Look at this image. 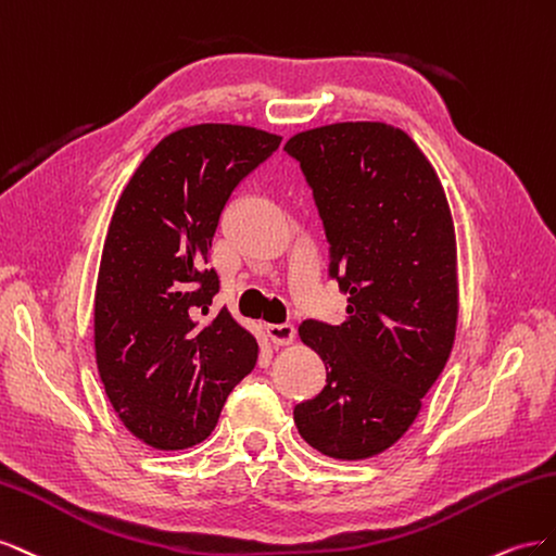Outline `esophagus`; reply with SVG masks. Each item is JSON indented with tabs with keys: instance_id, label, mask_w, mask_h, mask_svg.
<instances>
[{
	"instance_id": "34e87169",
	"label": "esophagus",
	"mask_w": 556,
	"mask_h": 556,
	"mask_svg": "<svg viewBox=\"0 0 556 556\" xmlns=\"http://www.w3.org/2000/svg\"><path fill=\"white\" fill-rule=\"evenodd\" d=\"M265 330H267V338L273 340V344H277V346H287L295 338V328L291 324H273Z\"/></svg>"
}]
</instances>
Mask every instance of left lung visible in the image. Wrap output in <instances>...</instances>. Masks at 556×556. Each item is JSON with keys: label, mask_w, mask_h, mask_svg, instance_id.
Returning a JSON list of instances; mask_svg holds the SVG:
<instances>
[{"label": "left lung", "mask_w": 556, "mask_h": 556, "mask_svg": "<svg viewBox=\"0 0 556 556\" xmlns=\"http://www.w3.org/2000/svg\"><path fill=\"white\" fill-rule=\"evenodd\" d=\"M312 186L346 298L338 326L303 321L326 387L295 405L307 445L361 462L399 442L450 358L458 319L456 235L433 165L401 128L332 123L287 141Z\"/></svg>", "instance_id": "obj_1"}]
</instances>
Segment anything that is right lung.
<instances>
[{
  "label": "right lung",
  "instance_id": "1",
  "mask_svg": "<svg viewBox=\"0 0 556 556\" xmlns=\"http://www.w3.org/2000/svg\"><path fill=\"white\" fill-rule=\"evenodd\" d=\"M281 137L200 123L157 141L123 188L94 287V358L118 419L153 450L207 438L228 393L253 370L256 338L224 307L207 267L235 186Z\"/></svg>",
  "mask_w": 556,
  "mask_h": 556
}]
</instances>
